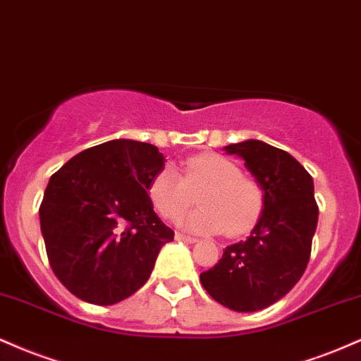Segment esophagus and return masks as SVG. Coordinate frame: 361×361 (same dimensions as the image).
Here are the masks:
<instances>
[{"instance_id": "1", "label": "esophagus", "mask_w": 361, "mask_h": 361, "mask_svg": "<svg viewBox=\"0 0 361 361\" xmlns=\"http://www.w3.org/2000/svg\"><path fill=\"white\" fill-rule=\"evenodd\" d=\"M176 240L177 241H184V243H196V238H192V236H188V235H182V233H176Z\"/></svg>"}]
</instances>
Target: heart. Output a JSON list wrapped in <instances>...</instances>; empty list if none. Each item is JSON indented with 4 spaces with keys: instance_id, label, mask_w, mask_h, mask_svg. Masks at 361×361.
Listing matches in <instances>:
<instances>
[{
    "instance_id": "heart-1",
    "label": "heart",
    "mask_w": 361,
    "mask_h": 361,
    "mask_svg": "<svg viewBox=\"0 0 361 361\" xmlns=\"http://www.w3.org/2000/svg\"><path fill=\"white\" fill-rule=\"evenodd\" d=\"M148 196L164 219H177L199 196L202 207L180 219L194 233L240 236L250 231L264 209V189L241 173L240 165L219 154H199L182 165V176L164 167L148 185Z\"/></svg>"
}]
</instances>
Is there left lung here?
Here are the masks:
<instances>
[{"label":"left lung","instance_id":"obj_1","mask_svg":"<svg viewBox=\"0 0 361 361\" xmlns=\"http://www.w3.org/2000/svg\"><path fill=\"white\" fill-rule=\"evenodd\" d=\"M223 150L245 160L264 189V209L248 238L224 248L201 283L221 306L255 312L282 299L306 270L319 214L314 182L294 157L262 140Z\"/></svg>","mask_w":361,"mask_h":361}]
</instances>
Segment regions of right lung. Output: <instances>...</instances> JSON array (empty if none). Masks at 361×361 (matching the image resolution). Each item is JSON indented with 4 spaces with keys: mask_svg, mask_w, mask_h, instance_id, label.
<instances>
[{
    "mask_svg": "<svg viewBox=\"0 0 361 361\" xmlns=\"http://www.w3.org/2000/svg\"><path fill=\"white\" fill-rule=\"evenodd\" d=\"M165 157L137 140L80 152L50 177L40 230L54 274L75 298L111 306L150 277L173 231L157 216L148 185Z\"/></svg>",
    "mask_w": 361,
    "mask_h": 361,
    "instance_id": "right-lung-1",
    "label": "right lung"
}]
</instances>
